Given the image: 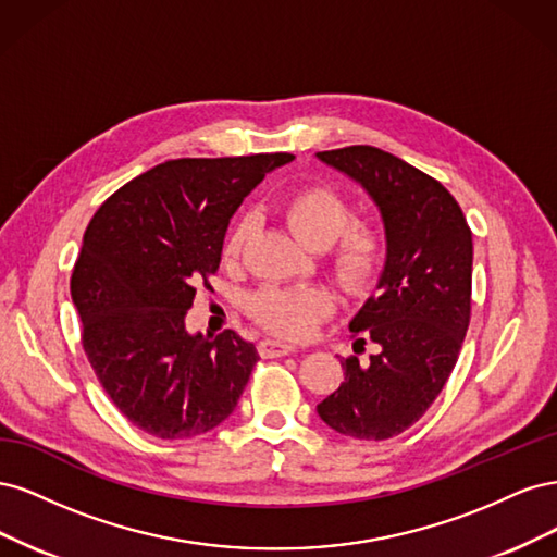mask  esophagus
<instances>
[{"instance_id":"1","label":"esophagus","mask_w":557,"mask_h":557,"mask_svg":"<svg viewBox=\"0 0 557 557\" xmlns=\"http://www.w3.org/2000/svg\"><path fill=\"white\" fill-rule=\"evenodd\" d=\"M295 346L288 342H278V339H262L260 342V356L262 358H281L293 352Z\"/></svg>"}]
</instances>
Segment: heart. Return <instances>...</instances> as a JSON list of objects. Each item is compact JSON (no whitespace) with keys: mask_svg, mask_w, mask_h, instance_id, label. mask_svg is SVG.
Instances as JSON below:
<instances>
[{"mask_svg":"<svg viewBox=\"0 0 557 557\" xmlns=\"http://www.w3.org/2000/svg\"><path fill=\"white\" fill-rule=\"evenodd\" d=\"M281 221L299 242L311 248L327 246L332 274L346 290L358 293L372 285L385 258L379 227L350 223L348 199L327 185H307L290 193L278 207ZM248 221L232 227L225 239V262H239L248 237ZM336 309V297L323 285H269L250 297V313L262 327L281 336H307L320 320Z\"/></svg>","mask_w":557,"mask_h":557,"instance_id":"1","label":"heart"}]
</instances>
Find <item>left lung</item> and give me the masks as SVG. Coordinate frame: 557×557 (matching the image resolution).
Returning a JSON list of instances; mask_svg holds the SVG:
<instances>
[{
  "instance_id": "obj_1",
  "label": "left lung",
  "mask_w": 557,
  "mask_h": 557,
  "mask_svg": "<svg viewBox=\"0 0 557 557\" xmlns=\"http://www.w3.org/2000/svg\"><path fill=\"white\" fill-rule=\"evenodd\" d=\"M360 183L385 227L379 293L350 320L352 350L374 342L360 362L344 358L339 391L318 404L334 432L383 442L409 430L446 385L471 315V230L444 185L374 146L315 153Z\"/></svg>"
}]
</instances>
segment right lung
Listing matches in <instances>:
<instances>
[{
	"label": "right lung",
	"mask_w": 557,
	"mask_h": 557,
	"mask_svg": "<svg viewBox=\"0 0 557 557\" xmlns=\"http://www.w3.org/2000/svg\"><path fill=\"white\" fill-rule=\"evenodd\" d=\"M290 153L166 160L113 193L83 234L72 299L83 350L121 413L158 440H193L237 407L258 348L234 330L190 334L185 313L221 267L230 218Z\"/></svg>",
	"instance_id": "right-lung-1"
}]
</instances>
